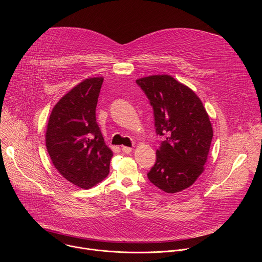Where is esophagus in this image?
<instances>
[{
	"instance_id": "esophagus-1",
	"label": "esophagus",
	"mask_w": 262,
	"mask_h": 262,
	"mask_svg": "<svg viewBox=\"0 0 262 262\" xmlns=\"http://www.w3.org/2000/svg\"><path fill=\"white\" fill-rule=\"evenodd\" d=\"M121 150L125 154V155H128V154H130L132 152V150L133 149L130 148V147H126V146H122V148H121Z\"/></svg>"
}]
</instances>
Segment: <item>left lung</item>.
I'll return each mask as SVG.
<instances>
[{"mask_svg": "<svg viewBox=\"0 0 262 262\" xmlns=\"http://www.w3.org/2000/svg\"><path fill=\"white\" fill-rule=\"evenodd\" d=\"M136 83L152 106L157 135L166 137L147 177L164 192H180L204 170L213 136L209 117L195 92L167 74Z\"/></svg>", "mask_w": 262, "mask_h": 262, "instance_id": "left-lung-1", "label": "left lung"}]
</instances>
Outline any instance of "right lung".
Here are the masks:
<instances>
[{"mask_svg": "<svg viewBox=\"0 0 262 262\" xmlns=\"http://www.w3.org/2000/svg\"><path fill=\"white\" fill-rule=\"evenodd\" d=\"M102 82L91 78L72 88L55 105L48 123L46 143L55 168L82 189L107 176L113 157L95 116Z\"/></svg>", "mask_w": 262, "mask_h": 262, "instance_id": "obj_1", "label": "right lung"}]
</instances>
